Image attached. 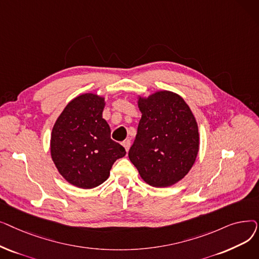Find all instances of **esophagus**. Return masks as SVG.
I'll list each match as a JSON object with an SVG mask.
<instances>
[{"label":"esophagus","instance_id":"obj_1","mask_svg":"<svg viewBox=\"0 0 259 259\" xmlns=\"http://www.w3.org/2000/svg\"><path fill=\"white\" fill-rule=\"evenodd\" d=\"M122 146H124V148L126 149V151L128 152L129 149H130V146H131V142L130 140H127V141H124L122 142Z\"/></svg>","mask_w":259,"mask_h":259}]
</instances>
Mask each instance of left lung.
I'll list each match as a JSON object with an SVG mask.
<instances>
[{
	"instance_id": "obj_1",
	"label": "left lung",
	"mask_w": 259,
	"mask_h": 259,
	"mask_svg": "<svg viewBox=\"0 0 259 259\" xmlns=\"http://www.w3.org/2000/svg\"><path fill=\"white\" fill-rule=\"evenodd\" d=\"M138 104L142 118L129 158L147 184L170 187L195 162L199 149L196 119L184 99L171 91L139 97Z\"/></svg>"
}]
</instances>
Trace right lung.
Listing matches in <instances>:
<instances>
[{"label": "right lung", "instance_id": "obj_1", "mask_svg": "<svg viewBox=\"0 0 259 259\" xmlns=\"http://www.w3.org/2000/svg\"><path fill=\"white\" fill-rule=\"evenodd\" d=\"M105 99L85 93L73 99L58 117L51 132L52 160L63 178L73 186L92 189L110 175L125 148L110 138L103 118Z\"/></svg>", "mask_w": 259, "mask_h": 259}]
</instances>
